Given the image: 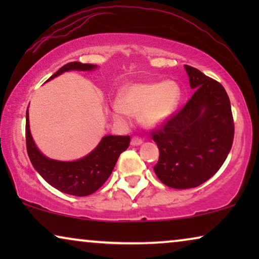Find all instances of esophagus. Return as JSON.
Returning a JSON list of instances; mask_svg holds the SVG:
<instances>
[{
	"instance_id": "1",
	"label": "esophagus",
	"mask_w": 259,
	"mask_h": 259,
	"mask_svg": "<svg viewBox=\"0 0 259 259\" xmlns=\"http://www.w3.org/2000/svg\"><path fill=\"white\" fill-rule=\"evenodd\" d=\"M131 144H132L133 146H139V145L143 144V139L139 137H133L132 140H131Z\"/></svg>"
}]
</instances>
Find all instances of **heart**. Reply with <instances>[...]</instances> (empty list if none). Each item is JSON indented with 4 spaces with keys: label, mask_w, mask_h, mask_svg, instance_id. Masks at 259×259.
I'll use <instances>...</instances> for the list:
<instances>
[{
    "label": "heart",
    "mask_w": 259,
    "mask_h": 259,
    "mask_svg": "<svg viewBox=\"0 0 259 259\" xmlns=\"http://www.w3.org/2000/svg\"><path fill=\"white\" fill-rule=\"evenodd\" d=\"M182 91L173 80L160 83H136L125 87L113 106L116 118L136 115L145 126L154 127L167 120L178 107Z\"/></svg>",
    "instance_id": "1"
}]
</instances>
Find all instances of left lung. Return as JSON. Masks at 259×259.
Masks as SVG:
<instances>
[{
	"mask_svg": "<svg viewBox=\"0 0 259 259\" xmlns=\"http://www.w3.org/2000/svg\"><path fill=\"white\" fill-rule=\"evenodd\" d=\"M196 90L184 107L151 132L159 148L153 169L172 189L197 187L224 164L235 136L231 104L218 81L185 65Z\"/></svg>",
	"mask_w": 259,
	"mask_h": 259,
	"instance_id": "left-lung-1",
	"label": "left lung"
}]
</instances>
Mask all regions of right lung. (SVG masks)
Listing matches in <instances>:
<instances>
[{
  "instance_id": "1",
  "label": "right lung",
  "mask_w": 259,
  "mask_h": 259,
  "mask_svg": "<svg viewBox=\"0 0 259 259\" xmlns=\"http://www.w3.org/2000/svg\"><path fill=\"white\" fill-rule=\"evenodd\" d=\"M95 65L69 62L49 77L54 79L68 70H92ZM28 109L26 113L27 152L34 168L49 185L63 193L76 197L90 196L104 185L118 161L119 155L130 146V136H106L100 144L82 159L75 161H59L45 157L37 150L29 130Z\"/></svg>"
}]
</instances>
